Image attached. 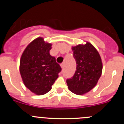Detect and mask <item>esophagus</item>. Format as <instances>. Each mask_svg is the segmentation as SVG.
Returning <instances> with one entry per match:
<instances>
[{"mask_svg":"<svg viewBox=\"0 0 124 124\" xmlns=\"http://www.w3.org/2000/svg\"><path fill=\"white\" fill-rule=\"evenodd\" d=\"M65 63L64 62H63V63H62V64L61 65V68H62V69H63V68L65 67Z\"/></svg>","mask_w":124,"mask_h":124,"instance_id":"34e87169","label":"esophagus"}]
</instances>
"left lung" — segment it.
Masks as SVG:
<instances>
[{
  "mask_svg": "<svg viewBox=\"0 0 124 124\" xmlns=\"http://www.w3.org/2000/svg\"><path fill=\"white\" fill-rule=\"evenodd\" d=\"M77 67L74 75L67 80L71 92L78 95L85 94L97 85L102 70L99 53L89 42L72 47Z\"/></svg>",
  "mask_w": 124,
  "mask_h": 124,
  "instance_id": "left-lung-1",
  "label": "left lung"
}]
</instances>
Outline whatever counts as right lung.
<instances>
[{"label":"right lung","instance_id":"1","mask_svg":"<svg viewBox=\"0 0 124 124\" xmlns=\"http://www.w3.org/2000/svg\"><path fill=\"white\" fill-rule=\"evenodd\" d=\"M52 44L42 37L35 39L24 50L20 72L25 86L38 95L47 93L61 71L54 57L50 54Z\"/></svg>","mask_w":124,"mask_h":124}]
</instances>
